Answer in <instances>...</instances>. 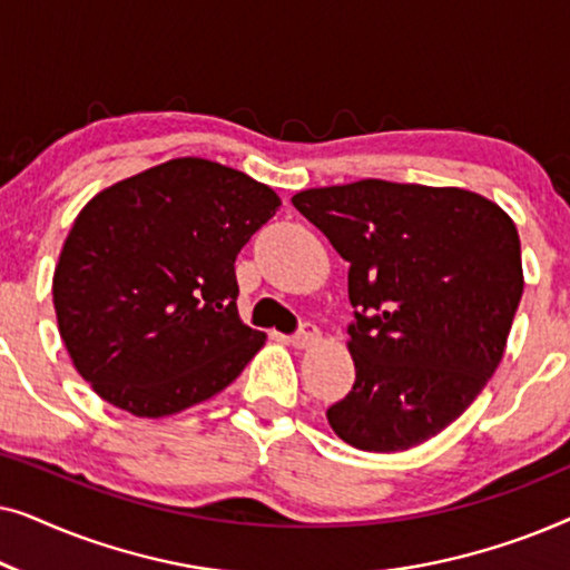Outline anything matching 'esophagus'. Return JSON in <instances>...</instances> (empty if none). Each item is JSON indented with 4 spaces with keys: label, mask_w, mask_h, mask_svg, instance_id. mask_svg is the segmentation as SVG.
<instances>
[{
    "label": "esophagus",
    "mask_w": 570,
    "mask_h": 570,
    "mask_svg": "<svg viewBox=\"0 0 570 570\" xmlns=\"http://www.w3.org/2000/svg\"><path fill=\"white\" fill-rule=\"evenodd\" d=\"M318 340V330L311 322H303L298 326V332L291 334V345L293 347H311Z\"/></svg>",
    "instance_id": "1"
}]
</instances>
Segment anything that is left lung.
<instances>
[{"instance_id": "obj_1", "label": "left lung", "mask_w": 570, "mask_h": 570, "mask_svg": "<svg viewBox=\"0 0 570 570\" xmlns=\"http://www.w3.org/2000/svg\"><path fill=\"white\" fill-rule=\"evenodd\" d=\"M298 213L350 262L355 384L326 410L363 451H404L454 423L501 363L524 277L517 225L454 186L306 189Z\"/></svg>"}]
</instances>
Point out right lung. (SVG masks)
I'll return each mask as SVG.
<instances>
[{
    "label": "right lung",
    "instance_id": "obj_1",
    "mask_svg": "<svg viewBox=\"0 0 570 570\" xmlns=\"http://www.w3.org/2000/svg\"><path fill=\"white\" fill-rule=\"evenodd\" d=\"M279 197L240 170L176 158L108 186L53 272L59 334L98 396L137 417L223 392L259 353L240 324L236 256Z\"/></svg>",
    "mask_w": 570,
    "mask_h": 570
}]
</instances>
